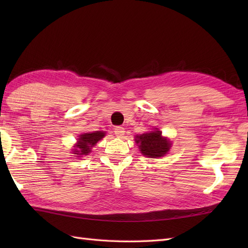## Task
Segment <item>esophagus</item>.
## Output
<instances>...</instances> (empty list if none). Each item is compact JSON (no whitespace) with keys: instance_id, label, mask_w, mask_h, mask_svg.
I'll return each instance as SVG.
<instances>
[{"instance_id":"1","label":"esophagus","mask_w":248,"mask_h":248,"mask_svg":"<svg viewBox=\"0 0 248 248\" xmlns=\"http://www.w3.org/2000/svg\"><path fill=\"white\" fill-rule=\"evenodd\" d=\"M115 134L117 138H123L124 135V129L123 127H116L115 128Z\"/></svg>"}]
</instances>
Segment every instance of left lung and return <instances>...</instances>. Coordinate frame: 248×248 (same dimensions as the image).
<instances>
[{
    "mask_svg": "<svg viewBox=\"0 0 248 248\" xmlns=\"http://www.w3.org/2000/svg\"><path fill=\"white\" fill-rule=\"evenodd\" d=\"M135 141L139 145L140 151L145 156L160 157L164 156L170 149L171 143L166 138H163L162 132L157 129L151 132L135 136Z\"/></svg>",
    "mask_w": 248,
    "mask_h": 248,
    "instance_id": "1",
    "label": "left lung"
}]
</instances>
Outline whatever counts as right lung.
<instances>
[{"label": "right lung", "instance_id": "add662e5", "mask_svg": "<svg viewBox=\"0 0 248 248\" xmlns=\"http://www.w3.org/2000/svg\"><path fill=\"white\" fill-rule=\"evenodd\" d=\"M105 136V132L103 131H94V132L83 133L78 139V143L76 144L75 149H73V155H87L92 151L93 147L96 145L100 140Z\"/></svg>", "mask_w": 248, "mask_h": 248}]
</instances>
